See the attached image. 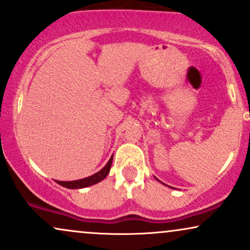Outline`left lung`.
Returning <instances> with one entry per match:
<instances>
[{"mask_svg":"<svg viewBox=\"0 0 250 250\" xmlns=\"http://www.w3.org/2000/svg\"><path fill=\"white\" fill-rule=\"evenodd\" d=\"M155 178H156V177H155ZM156 180H158V178H156ZM158 181H159V180H158ZM159 182H160V181H159ZM161 183H162V182H161ZM166 186H167V184H166ZM170 188H171V187H170ZM171 189H172V188H171Z\"/></svg>","mask_w":250,"mask_h":250,"instance_id":"8db88e82","label":"left lung"}]
</instances>
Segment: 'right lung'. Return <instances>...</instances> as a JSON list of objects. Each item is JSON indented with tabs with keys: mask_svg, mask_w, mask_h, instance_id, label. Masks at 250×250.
I'll use <instances>...</instances> for the list:
<instances>
[{
	"mask_svg": "<svg viewBox=\"0 0 250 250\" xmlns=\"http://www.w3.org/2000/svg\"><path fill=\"white\" fill-rule=\"evenodd\" d=\"M112 160H113V155L111 156L109 161L105 166H104L103 169H101L100 171H97L96 174L91 175V176L82 178V180H76V181H68V182H63V181H57L58 184L62 186L67 189H82V188H87L90 186H94V184L98 183V182L103 181L104 178L107 176V174L110 172V168L111 165H112Z\"/></svg>",
	"mask_w": 250,
	"mask_h": 250,
	"instance_id": "1",
	"label": "right lung"
}]
</instances>
